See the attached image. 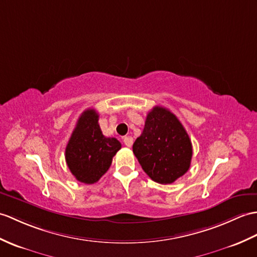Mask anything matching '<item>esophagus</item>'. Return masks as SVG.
<instances>
[{
    "label": "esophagus",
    "mask_w": 257,
    "mask_h": 257,
    "mask_svg": "<svg viewBox=\"0 0 257 257\" xmlns=\"http://www.w3.org/2000/svg\"><path fill=\"white\" fill-rule=\"evenodd\" d=\"M123 143L127 147H131V146H133V143H134V139L131 138V137L127 136V137H124V138H123Z\"/></svg>",
    "instance_id": "esophagus-1"
}]
</instances>
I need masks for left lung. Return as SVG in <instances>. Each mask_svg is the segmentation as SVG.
Returning a JSON list of instances; mask_svg holds the SVG:
<instances>
[{
  "instance_id": "left-lung-1",
  "label": "left lung",
  "mask_w": 257,
  "mask_h": 257,
  "mask_svg": "<svg viewBox=\"0 0 257 257\" xmlns=\"http://www.w3.org/2000/svg\"><path fill=\"white\" fill-rule=\"evenodd\" d=\"M142 170L152 181L172 184L183 176L193 157L192 141L177 117L164 107L148 112L145 128L133 146Z\"/></svg>"
}]
</instances>
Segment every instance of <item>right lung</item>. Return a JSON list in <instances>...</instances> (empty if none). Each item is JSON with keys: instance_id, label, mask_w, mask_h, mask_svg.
<instances>
[{"instance_id": "right-lung-1", "label": "right lung", "mask_w": 257, "mask_h": 257, "mask_svg": "<svg viewBox=\"0 0 257 257\" xmlns=\"http://www.w3.org/2000/svg\"><path fill=\"white\" fill-rule=\"evenodd\" d=\"M116 138H107L98 124L95 109L82 112L65 148L68 168L77 181L94 184L108 171L112 158L120 150Z\"/></svg>"}]
</instances>
